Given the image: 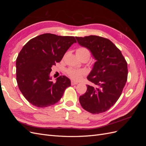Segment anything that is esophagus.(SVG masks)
I'll list each match as a JSON object with an SVG mask.
<instances>
[{
    "label": "esophagus",
    "instance_id": "obj_1",
    "mask_svg": "<svg viewBox=\"0 0 146 146\" xmlns=\"http://www.w3.org/2000/svg\"><path fill=\"white\" fill-rule=\"evenodd\" d=\"M78 83L77 82H76L74 81H71V85H77Z\"/></svg>",
    "mask_w": 146,
    "mask_h": 146
}]
</instances>
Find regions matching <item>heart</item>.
Wrapping results in <instances>:
<instances>
[{
    "instance_id": "1",
    "label": "heart",
    "mask_w": 146,
    "mask_h": 146,
    "mask_svg": "<svg viewBox=\"0 0 146 146\" xmlns=\"http://www.w3.org/2000/svg\"><path fill=\"white\" fill-rule=\"evenodd\" d=\"M76 54L79 58L85 57V58L88 60L91 56V53L88 48L86 47H80L77 48ZM66 73L68 75V76L73 79V80H78L85 74V71L81 69H76L70 68L66 70Z\"/></svg>"
}]
</instances>
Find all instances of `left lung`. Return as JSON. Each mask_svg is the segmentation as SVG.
<instances>
[{
  "label": "left lung",
  "mask_w": 146,
  "mask_h": 146,
  "mask_svg": "<svg viewBox=\"0 0 146 146\" xmlns=\"http://www.w3.org/2000/svg\"><path fill=\"white\" fill-rule=\"evenodd\" d=\"M80 45L89 48L97 60L87 79L85 94L79 98L80 105L92 114L107 111L120 98L127 80V63L121 50L110 40L96 35L76 37Z\"/></svg>",
  "instance_id": "obj_1"
}]
</instances>
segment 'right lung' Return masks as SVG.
Masks as SVG:
<instances>
[{
	"instance_id": "obj_1",
	"label": "right lung",
	"mask_w": 146,
	"mask_h": 146,
	"mask_svg": "<svg viewBox=\"0 0 146 146\" xmlns=\"http://www.w3.org/2000/svg\"><path fill=\"white\" fill-rule=\"evenodd\" d=\"M77 42L74 36L45 33L31 39L16 59V80L22 94L33 105L44 108L62 98L70 81L60 76L52 82V66L60 62L68 48Z\"/></svg>"
}]
</instances>
